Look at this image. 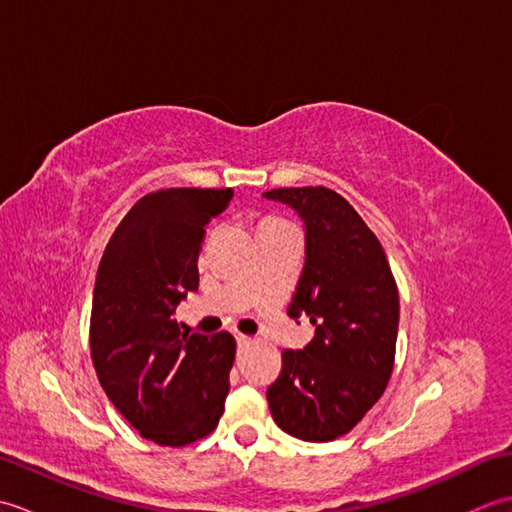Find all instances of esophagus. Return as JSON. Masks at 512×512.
Returning <instances> with one entry per match:
<instances>
[{
    "label": "esophagus",
    "mask_w": 512,
    "mask_h": 512,
    "mask_svg": "<svg viewBox=\"0 0 512 512\" xmlns=\"http://www.w3.org/2000/svg\"><path fill=\"white\" fill-rule=\"evenodd\" d=\"M235 341H237V347H246L250 341V336H246V334H235Z\"/></svg>",
    "instance_id": "34e87169"
}]
</instances>
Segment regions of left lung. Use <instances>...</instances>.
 I'll use <instances>...</instances> for the list:
<instances>
[{
	"label": "left lung",
	"mask_w": 512,
	"mask_h": 512,
	"mask_svg": "<svg viewBox=\"0 0 512 512\" xmlns=\"http://www.w3.org/2000/svg\"><path fill=\"white\" fill-rule=\"evenodd\" d=\"M306 231V266L290 317L308 314L312 341L286 350L266 398L290 436L330 442L350 431L383 396L394 369L398 288L385 250L352 204L325 187L273 189Z\"/></svg>",
	"instance_id": "left-lung-1"
}]
</instances>
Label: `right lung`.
I'll return each instance as SVG.
<instances>
[{"label": "right lung", "instance_id": "obj_1", "mask_svg": "<svg viewBox=\"0 0 512 512\" xmlns=\"http://www.w3.org/2000/svg\"><path fill=\"white\" fill-rule=\"evenodd\" d=\"M231 200L233 189L147 193L116 226L96 273V376L125 420L162 447L209 436L224 413L235 339L182 332L173 314L198 290L204 228Z\"/></svg>", "mask_w": 512, "mask_h": 512}]
</instances>
